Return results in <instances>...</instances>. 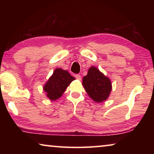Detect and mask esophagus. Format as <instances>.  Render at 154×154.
I'll return each mask as SVG.
<instances>
[{
    "mask_svg": "<svg viewBox=\"0 0 154 154\" xmlns=\"http://www.w3.org/2000/svg\"><path fill=\"white\" fill-rule=\"evenodd\" d=\"M75 77H76V79L77 80H79V81L82 80V77H81L80 75H75Z\"/></svg>",
    "mask_w": 154,
    "mask_h": 154,
    "instance_id": "34e87169",
    "label": "esophagus"
}]
</instances>
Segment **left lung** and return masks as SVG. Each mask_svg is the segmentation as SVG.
Masks as SVG:
<instances>
[{
	"label": "left lung",
	"instance_id": "obj_1",
	"mask_svg": "<svg viewBox=\"0 0 154 154\" xmlns=\"http://www.w3.org/2000/svg\"><path fill=\"white\" fill-rule=\"evenodd\" d=\"M82 85L88 94L96 103L105 101L112 90L110 79L95 66H91L88 69L87 75L83 78Z\"/></svg>",
	"mask_w": 154,
	"mask_h": 154
}]
</instances>
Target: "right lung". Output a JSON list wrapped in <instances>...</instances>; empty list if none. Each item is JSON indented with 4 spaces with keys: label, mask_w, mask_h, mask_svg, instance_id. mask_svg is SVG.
<instances>
[{
    "label": "right lung",
    "mask_w": 154,
    "mask_h": 154,
    "mask_svg": "<svg viewBox=\"0 0 154 154\" xmlns=\"http://www.w3.org/2000/svg\"><path fill=\"white\" fill-rule=\"evenodd\" d=\"M75 79V78L67 71L57 68L43 87L47 97L53 101L60 98L70 83Z\"/></svg>",
    "instance_id": "obj_1"
}]
</instances>
